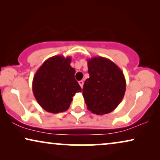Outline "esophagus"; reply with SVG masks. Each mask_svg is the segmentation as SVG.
Listing matches in <instances>:
<instances>
[{"instance_id": "obj_1", "label": "esophagus", "mask_w": 160, "mask_h": 160, "mask_svg": "<svg viewBox=\"0 0 160 160\" xmlns=\"http://www.w3.org/2000/svg\"><path fill=\"white\" fill-rule=\"evenodd\" d=\"M78 84H79L80 87H82V88H83V86H84V82H83V81H79V82H78Z\"/></svg>"}]
</instances>
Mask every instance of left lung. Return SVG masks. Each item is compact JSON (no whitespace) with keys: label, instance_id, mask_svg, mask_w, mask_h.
I'll use <instances>...</instances> for the list:
<instances>
[{"label":"left lung","instance_id":"obj_1","mask_svg":"<svg viewBox=\"0 0 160 160\" xmlns=\"http://www.w3.org/2000/svg\"><path fill=\"white\" fill-rule=\"evenodd\" d=\"M89 78L85 81L83 96L87 109L97 115L113 111L123 99L126 80L112 61L102 57L87 60Z\"/></svg>","mask_w":160,"mask_h":160}]
</instances>
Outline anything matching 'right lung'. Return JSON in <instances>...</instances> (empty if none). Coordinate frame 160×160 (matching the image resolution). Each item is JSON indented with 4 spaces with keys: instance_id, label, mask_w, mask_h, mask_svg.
Listing matches in <instances>:
<instances>
[{
    "instance_id": "1",
    "label": "right lung",
    "mask_w": 160,
    "mask_h": 160,
    "mask_svg": "<svg viewBox=\"0 0 160 160\" xmlns=\"http://www.w3.org/2000/svg\"><path fill=\"white\" fill-rule=\"evenodd\" d=\"M71 58L57 55L47 59L39 68L32 80V92L38 103L48 112H64L73 97L82 88L75 79Z\"/></svg>"
}]
</instances>
